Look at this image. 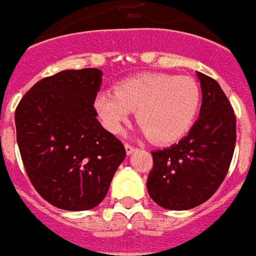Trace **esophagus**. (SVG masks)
<instances>
[{
  "mask_svg": "<svg viewBox=\"0 0 256 256\" xmlns=\"http://www.w3.org/2000/svg\"><path fill=\"white\" fill-rule=\"evenodd\" d=\"M136 148L134 146H130V144H126V151L128 156H130V154H132V152H134Z\"/></svg>",
  "mask_w": 256,
  "mask_h": 256,
  "instance_id": "1",
  "label": "esophagus"
}]
</instances>
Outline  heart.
I'll return each instance as SVG.
<instances>
[{
    "mask_svg": "<svg viewBox=\"0 0 256 256\" xmlns=\"http://www.w3.org/2000/svg\"><path fill=\"white\" fill-rule=\"evenodd\" d=\"M202 91L196 80L164 72H147L126 79L114 91L95 95L94 110L110 134H120L132 110L151 142L166 144L182 139L196 120Z\"/></svg>",
    "mask_w": 256,
    "mask_h": 256,
    "instance_id": "1",
    "label": "heart"
}]
</instances>
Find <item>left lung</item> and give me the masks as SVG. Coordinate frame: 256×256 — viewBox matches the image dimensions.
I'll list each match as a JSON object with an SVG mask.
<instances>
[{"mask_svg": "<svg viewBox=\"0 0 256 256\" xmlns=\"http://www.w3.org/2000/svg\"><path fill=\"white\" fill-rule=\"evenodd\" d=\"M199 118L178 143L152 151L148 195L168 210H190L210 199L226 176L236 144V117L217 82L196 72Z\"/></svg>", "mask_w": 256, "mask_h": 256, "instance_id": "obj_1", "label": "left lung"}]
</instances>
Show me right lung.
Returning <instances> with one entry per match:
<instances>
[{
	"label": "right lung",
	"instance_id": "obj_1",
	"mask_svg": "<svg viewBox=\"0 0 256 256\" xmlns=\"http://www.w3.org/2000/svg\"><path fill=\"white\" fill-rule=\"evenodd\" d=\"M102 70L68 69L39 80L18 102L16 136L24 168L44 200L83 212L108 194L126 148L96 120Z\"/></svg>",
	"mask_w": 256,
	"mask_h": 256
}]
</instances>
